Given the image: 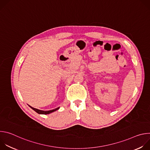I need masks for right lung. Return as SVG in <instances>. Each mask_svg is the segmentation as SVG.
I'll list each match as a JSON object with an SVG mask.
<instances>
[{"mask_svg": "<svg viewBox=\"0 0 150 150\" xmlns=\"http://www.w3.org/2000/svg\"><path fill=\"white\" fill-rule=\"evenodd\" d=\"M29 106L30 107V108H31L33 110H34L35 112H37V113H38V114H41V115H48V114H50V113H52V112H54V111H56L57 110H58V109L60 108H57L54 109H53V110H47V111H44V110H39V109H37L32 108V107L30 106V105H29Z\"/></svg>", "mask_w": 150, "mask_h": 150, "instance_id": "add662e5", "label": "right lung"}]
</instances>
